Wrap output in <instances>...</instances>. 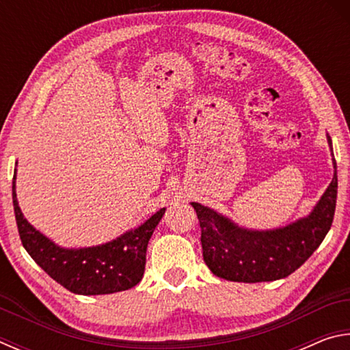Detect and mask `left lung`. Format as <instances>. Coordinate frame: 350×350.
Returning a JSON list of instances; mask_svg holds the SVG:
<instances>
[{"label":"left lung","instance_id":"obj_1","mask_svg":"<svg viewBox=\"0 0 350 350\" xmlns=\"http://www.w3.org/2000/svg\"><path fill=\"white\" fill-rule=\"evenodd\" d=\"M332 151V140L327 134ZM334 157V151H332ZM334 179L309 216L275 230H248L215 210L191 202L200 224L205 264L213 275L234 282L276 281L299 269L321 244L332 227L336 205V162Z\"/></svg>","mask_w":350,"mask_h":350}]
</instances>
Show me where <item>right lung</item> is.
Segmentation results:
<instances>
[{
  "label": "right lung",
  "mask_w": 350,
  "mask_h": 350,
  "mask_svg": "<svg viewBox=\"0 0 350 350\" xmlns=\"http://www.w3.org/2000/svg\"><path fill=\"white\" fill-rule=\"evenodd\" d=\"M12 199L23 247L52 280L77 295H108L137 286L145 271L148 242L165 213L161 208L140 227L106 244L63 248L35 230L23 216L16 200L15 176Z\"/></svg>",
  "instance_id": "1"
}]
</instances>
